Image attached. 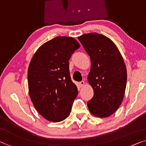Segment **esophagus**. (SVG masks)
<instances>
[{
	"mask_svg": "<svg viewBox=\"0 0 146 146\" xmlns=\"http://www.w3.org/2000/svg\"><path fill=\"white\" fill-rule=\"evenodd\" d=\"M79 84H80V86H83L84 85V82L83 81V80H82V81H80L79 82Z\"/></svg>",
	"mask_w": 146,
	"mask_h": 146,
	"instance_id": "esophagus-1",
	"label": "esophagus"
}]
</instances>
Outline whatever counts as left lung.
Here are the masks:
<instances>
[{
    "label": "left lung",
    "mask_w": 146,
    "mask_h": 146,
    "mask_svg": "<svg viewBox=\"0 0 146 146\" xmlns=\"http://www.w3.org/2000/svg\"><path fill=\"white\" fill-rule=\"evenodd\" d=\"M91 60L88 82L94 96L87 103L93 115L108 117L116 111L123 102L127 85V68L114 42L97 33L78 37Z\"/></svg>",
    "instance_id": "obj_1"
}]
</instances>
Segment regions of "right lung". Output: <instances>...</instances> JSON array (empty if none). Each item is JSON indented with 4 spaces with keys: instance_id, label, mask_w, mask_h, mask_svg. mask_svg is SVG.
<instances>
[{
    "instance_id": "add662e5",
    "label": "right lung",
    "mask_w": 146,
    "mask_h": 146,
    "mask_svg": "<svg viewBox=\"0 0 146 146\" xmlns=\"http://www.w3.org/2000/svg\"><path fill=\"white\" fill-rule=\"evenodd\" d=\"M80 44L75 38L56 36L38 48L27 72L30 98L36 111L52 122H60L70 113L78 94L71 80L69 60Z\"/></svg>"
}]
</instances>
